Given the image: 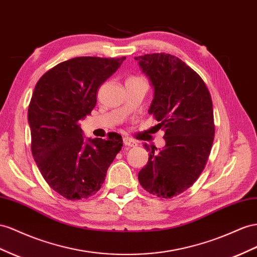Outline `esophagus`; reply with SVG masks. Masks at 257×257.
Instances as JSON below:
<instances>
[{
  "label": "esophagus",
  "instance_id": "34e87169",
  "mask_svg": "<svg viewBox=\"0 0 257 257\" xmlns=\"http://www.w3.org/2000/svg\"><path fill=\"white\" fill-rule=\"evenodd\" d=\"M123 144L125 145V146H127V147H135V146L137 145V143L135 141L131 140V138H128V137H124L123 138Z\"/></svg>",
  "mask_w": 257,
  "mask_h": 257
}]
</instances>
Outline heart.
I'll list each match as a JSON object with an SVG mask.
<instances>
[{"label":"heart","mask_w":257,"mask_h":257,"mask_svg":"<svg viewBox=\"0 0 257 257\" xmlns=\"http://www.w3.org/2000/svg\"><path fill=\"white\" fill-rule=\"evenodd\" d=\"M131 79H136V78H130V79H128V80H131Z\"/></svg>","instance_id":"b5f03b06"}]
</instances>
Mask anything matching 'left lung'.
I'll return each mask as SVG.
<instances>
[{
  "instance_id": "obj_1",
  "label": "left lung",
  "mask_w": 257,
  "mask_h": 257,
  "mask_svg": "<svg viewBox=\"0 0 257 257\" xmlns=\"http://www.w3.org/2000/svg\"><path fill=\"white\" fill-rule=\"evenodd\" d=\"M135 59L154 86L148 112L165 140L159 152L155 146L144 145L149 159L138 180L151 195L170 199L193 185L209 159L215 133L211 94L200 75L171 54Z\"/></svg>"
}]
</instances>
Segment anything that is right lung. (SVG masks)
I'll return each mask as SVG.
<instances>
[{
    "mask_svg": "<svg viewBox=\"0 0 257 257\" xmlns=\"http://www.w3.org/2000/svg\"><path fill=\"white\" fill-rule=\"evenodd\" d=\"M125 58L69 59L45 72L34 87L28 108L32 156L46 183L68 200L95 195L122 148L116 133L107 141L85 140L80 120L92 112L97 89Z\"/></svg>",
    "mask_w": 257,
    "mask_h": 257,
    "instance_id": "obj_1",
    "label": "right lung"
}]
</instances>
